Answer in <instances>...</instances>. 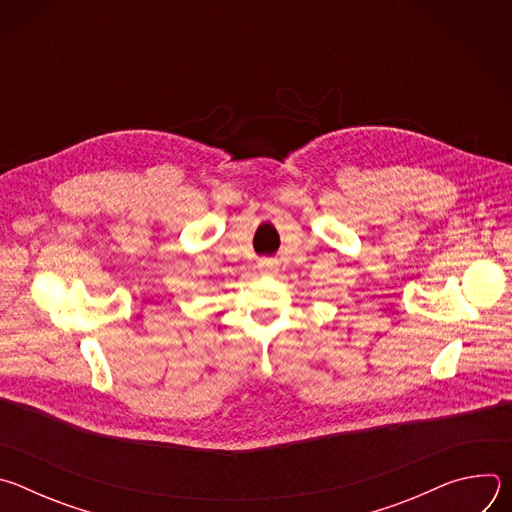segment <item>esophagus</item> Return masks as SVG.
Wrapping results in <instances>:
<instances>
[{
	"label": "esophagus",
	"mask_w": 512,
	"mask_h": 512,
	"mask_svg": "<svg viewBox=\"0 0 512 512\" xmlns=\"http://www.w3.org/2000/svg\"><path fill=\"white\" fill-rule=\"evenodd\" d=\"M257 267H259L261 275H275V273L279 271V265H277L275 259H261V261L257 263Z\"/></svg>",
	"instance_id": "34e87169"
}]
</instances>
